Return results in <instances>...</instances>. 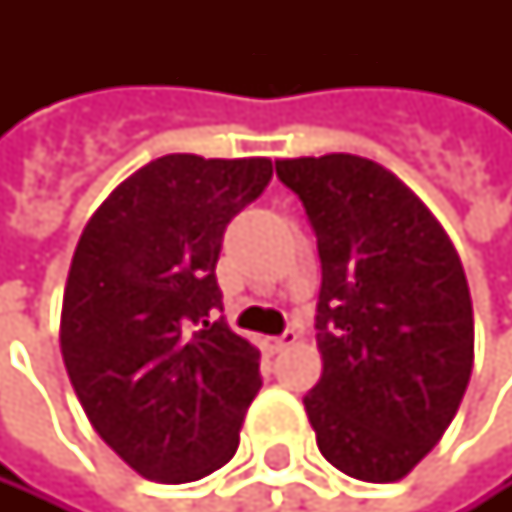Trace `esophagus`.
Listing matches in <instances>:
<instances>
[{
  "label": "esophagus",
  "instance_id": "obj_1",
  "mask_svg": "<svg viewBox=\"0 0 512 512\" xmlns=\"http://www.w3.org/2000/svg\"><path fill=\"white\" fill-rule=\"evenodd\" d=\"M298 341V331L294 328H285L279 338H264V350H270V353H279V350H285L288 344H294Z\"/></svg>",
  "mask_w": 512,
  "mask_h": 512
}]
</instances>
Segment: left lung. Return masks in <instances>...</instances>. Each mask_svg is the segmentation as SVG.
<instances>
[{"label": "left lung", "instance_id": "obj_1", "mask_svg": "<svg viewBox=\"0 0 512 512\" xmlns=\"http://www.w3.org/2000/svg\"><path fill=\"white\" fill-rule=\"evenodd\" d=\"M316 233L322 378L304 396L322 458L396 482L442 439L473 371L461 258L427 205L384 165L350 156L276 162Z\"/></svg>", "mask_w": 512, "mask_h": 512}]
</instances>
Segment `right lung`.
I'll use <instances>...</instances> for the list:
<instances>
[{"label": "right lung", "mask_w": 512, "mask_h": 512, "mask_svg": "<svg viewBox=\"0 0 512 512\" xmlns=\"http://www.w3.org/2000/svg\"><path fill=\"white\" fill-rule=\"evenodd\" d=\"M270 159L162 156L122 181L76 245L61 353L91 427L153 482L224 467L261 390V353L227 325L214 276L224 230Z\"/></svg>", "instance_id": "right-lung-1"}]
</instances>
